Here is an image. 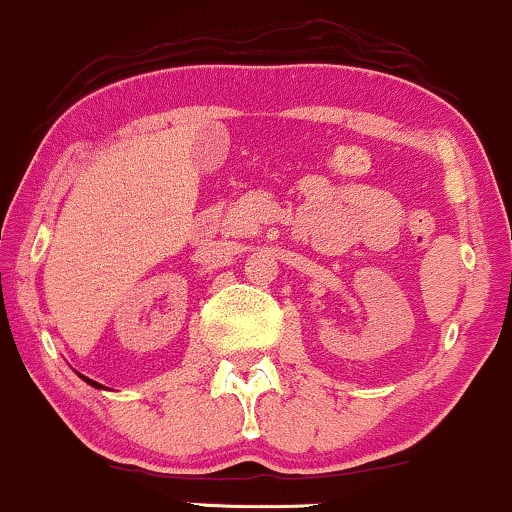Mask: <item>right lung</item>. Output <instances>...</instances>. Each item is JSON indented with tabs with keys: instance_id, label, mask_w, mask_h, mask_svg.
Returning <instances> with one entry per match:
<instances>
[{
	"instance_id": "obj_1",
	"label": "right lung",
	"mask_w": 512,
	"mask_h": 512,
	"mask_svg": "<svg viewBox=\"0 0 512 512\" xmlns=\"http://www.w3.org/2000/svg\"><path fill=\"white\" fill-rule=\"evenodd\" d=\"M79 377H81V380H83V382H88V384H90V387H95V389H107V387H102V384H100V382H95V380H88V377H83L81 373H79Z\"/></svg>"
}]
</instances>
